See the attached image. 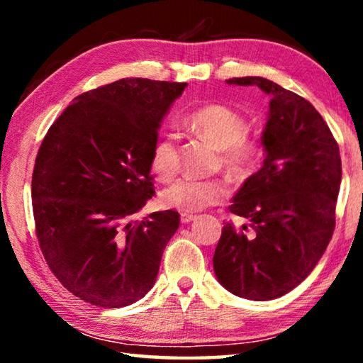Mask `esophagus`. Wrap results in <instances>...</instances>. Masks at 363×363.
<instances>
[{
  "label": "esophagus",
  "instance_id": "obj_1",
  "mask_svg": "<svg viewBox=\"0 0 363 363\" xmlns=\"http://www.w3.org/2000/svg\"><path fill=\"white\" fill-rule=\"evenodd\" d=\"M195 218H196V216H195V214L182 213V214H181V223H182V224H189V223H192V220H194Z\"/></svg>",
  "mask_w": 363,
  "mask_h": 363
}]
</instances>
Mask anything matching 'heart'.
<instances>
[{"instance_id":"1","label":"heart","mask_w":363,"mask_h":363,"mask_svg":"<svg viewBox=\"0 0 363 363\" xmlns=\"http://www.w3.org/2000/svg\"><path fill=\"white\" fill-rule=\"evenodd\" d=\"M189 130L206 139L219 150V162L233 179H245L257 167L261 149L257 143L247 139L248 126L240 115L219 104L201 107L186 120ZM152 169L168 181L179 169V147L173 133L160 138L152 152ZM229 195L223 179H195L184 176L171 182L162 192V203L184 213L200 211L206 206L220 203Z\"/></svg>"}]
</instances>
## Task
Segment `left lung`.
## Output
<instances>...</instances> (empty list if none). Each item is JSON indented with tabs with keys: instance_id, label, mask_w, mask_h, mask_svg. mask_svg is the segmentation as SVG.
Wrapping results in <instances>:
<instances>
[{
	"instance_id": "left-lung-1",
	"label": "left lung",
	"mask_w": 363,
	"mask_h": 363,
	"mask_svg": "<svg viewBox=\"0 0 363 363\" xmlns=\"http://www.w3.org/2000/svg\"><path fill=\"white\" fill-rule=\"evenodd\" d=\"M225 82L257 86L270 102L261 136L264 164L229 206L248 224L225 223L213 256L214 274L235 296L275 299L312 272L333 235L340 147L304 97L262 77Z\"/></svg>"
}]
</instances>
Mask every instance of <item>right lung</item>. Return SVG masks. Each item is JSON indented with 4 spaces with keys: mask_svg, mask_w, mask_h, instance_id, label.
<instances>
[{
    "mask_svg": "<svg viewBox=\"0 0 363 363\" xmlns=\"http://www.w3.org/2000/svg\"><path fill=\"white\" fill-rule=\"evenodd\" d=\"M187 83L123 78L79 94L36 155L32 200L49 269L86 303L116 309L144 298L179 227L173 210L131 220L155 194L152 152Z\"/></svg>",
    "mask_w": 363,
    "mask_h": 363,
    "instance_id": "obj_1",
    "label": "right lung"
}]
</instances>
